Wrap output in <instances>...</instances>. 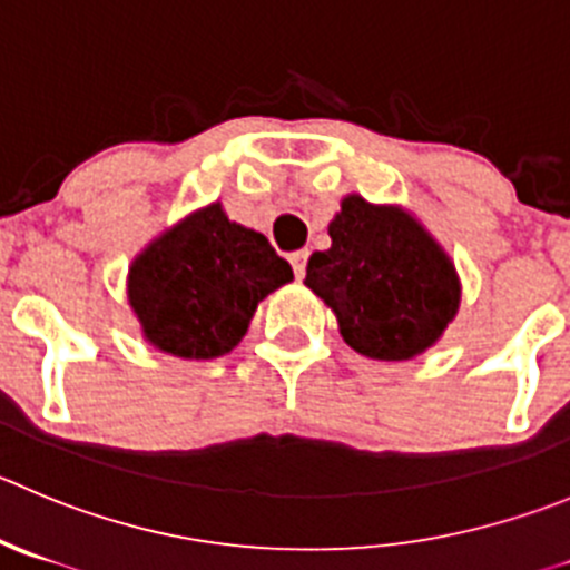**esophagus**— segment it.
<instances>
[{"label":"esophagus","instance_id":"obj_1","mask_svg":"<svg viewBox=\"0 0 570 570\" xmlns=\"http://www.w3.org/2000/svg\"><path fill=\"white\" fill-rule=\"evenodd\" d=\"M291 265H294L296 279H302V276H305V268H307V252H294V254H291Z\"/></svg>","mask_w":570,"mask_h":570}]
</instances>
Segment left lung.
Wrapping results in <instances>:
<instances>
[{
    "label": "left lung",
    "mask_w": 570,
    "mask_h": 570,
    "mask_svg": "<svg viewBox=\"0 0 570 570\" xmlns=\"http://www.w3.org/2000/svg\"><path fill=\"white\" fill-rule=\"evenodd\" d=\"M333 246L307 259L305 285L335 313L346 344L372 361H411L439 344L462 305L442 243L400 204L341 198Z\"/></svg>",
    "instance_id": "left-lung-1"
}]
</instances>
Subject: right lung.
<instances>
[{
  "label": "right lung",
  "mask_w": 570,
  "mask_h": 570,
  "mask_svg": "<svg viewBox=\"0 0 570 570\" xmlns=\"http://www.w3.org/2000/svg\"><path fill=\"white\" fill-rule=\"evenodd\" d=\"M294 271L265 235L213 200L156 235L128 265L126 294L139 333L165 355L209 361L235 350L259 302Z\"/></svg>",
  "instance_id": "1"
}]
</instances>
